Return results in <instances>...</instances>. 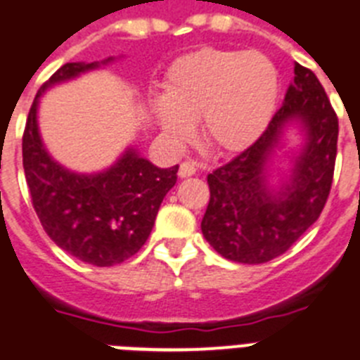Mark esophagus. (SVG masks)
<instances>
[{
	"mask_svg": "<svg viewBox=\"0 0 360 360\" xmlns=\"http://www.w3.org/2000/svg\"><path fill=\"white\" fill-rule=\"evenodd\" d=\"M196 174V164L195 162H184L180 164V169H178V176L180 178H187Z\"/></svg>",
	"mask_w": 360,
	"mask_h": 360,
	"instance_id": "esophagus-1",
	"label": "esophagus"
}]
</instances>
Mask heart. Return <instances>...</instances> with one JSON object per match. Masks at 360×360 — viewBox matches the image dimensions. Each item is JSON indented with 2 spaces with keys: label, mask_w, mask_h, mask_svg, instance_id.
<instances>
[{
  "label": "heart",
  "mask_w": 360,
  "mask_h": 360,
  "mask_svg": "<svg viewBox=\"0 0 360 360\" xmlns=\"http://www.w3.org/2000/svg\"><path fill=\"white\" fill-rule=\"evenodd\" d=\"M278 101V72L260 52L200 49L173 61L164 94L149 110L165 142L186 146L200 122L204 142L220 155L253 146L266 131Z\"/></svg>",
  "instance_id": "obj_1"
}]
</instances>
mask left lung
I'll return each mask as SVG.
<instances>
[{"instance_id": "1", "label": "left lung", "mask_w": 360, "mask_h": 360, "mask_svg": "<svg viewBox=\"0 0 360 360\" xmlns=\"http://www.w3.org/2000/svg\"><path fill=\"white\" fill-rule=\"evenodd\" d=\"M295 76L262 136L229 164L207 174L211 198L202 233L224 259L264 264L285 253L322 213L333 180L339 120L321 82L295 63ZM301 136L286 158L285 174L272 162Z\"/></svg>"}]
</instances>
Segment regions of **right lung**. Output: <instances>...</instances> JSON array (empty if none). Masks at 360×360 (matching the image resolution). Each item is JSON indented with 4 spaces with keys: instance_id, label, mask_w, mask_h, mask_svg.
Here are the masks:
<instances>
[{
    "instance_id": "1",
    "label": "right lung",
    "mask_w": 360,
    "mask_h": 360,
    "mask_svg": "<svg viewBox=\"0 0 360 360\" xmlns=\"http://www.w3.org/2000/svg\"><path fill=\"white\" fill-rule=\"evenodd\" d=\"M115 60L60 67L34 98L23 133V169L43 229L58 248L98 268L124 262L146 244L160 204L176 184L178 165L156 167L129 146L101 171H72L52 158L43 143L38 110L49 89Z\"/></svg>"
}]
</instances>
